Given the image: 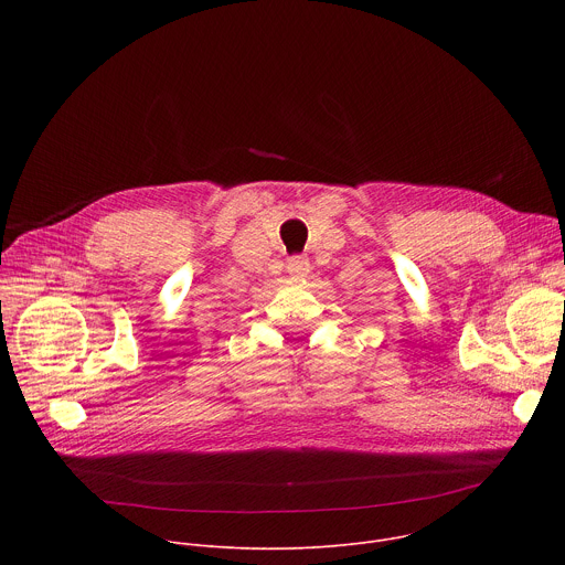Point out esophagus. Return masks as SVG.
<instances>
[{
	"label": "esophagus",
	"instance_id": "esophagus-1",
	"mask_svg": "<svg viewBox=\"0 0 565 565\" xmlns=\"http://www.w3.org/2000/svg\"><path fill=\"white\" fill-rule=\"evenodd\" d=\"M288 273L295 277V279H301L310 273V264L306 257H292L288 259Z\"/></svg>",
	"mask_w": 565,
	"mask_h": 565
}]
</instances>
